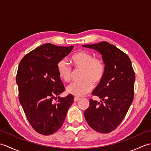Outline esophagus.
Here are the masks:
<instances>
[{"mask_svg":"<svg viewBox=\"0 0 151 151\" xmlns=\"http://www.w3.org/2000/svg\"><path fill=\"white\" fill-rule=\"evenodd\" d=\"M78 100H80V98H79V97H75V99H74V101H75V102L78 101Z\"/></svg>","mask_w":151,"mask_h":151,"instance_id":"esophagus-1","label":"esophagus"}]
</instances>
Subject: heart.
Segmentation results:
<instances>
[{"mask_svg":"<svg viewBox=\"0 0 151 151\" xmlns=\"http://www.w3.org/2000/svg\"><path fill=\"white\" fill-rule=\"evenodd\" d=\"M70 61L75 69H81L79 80L67 86V91L78 97L84 95L91 91L93 83L97 84L102 81L105 73V66L99 58L93 57L91 54L81 51L73 54ZM57 70L60 77L65 82H69L73 75L72 68L65 60H61L57 64Z\"/></svg>","mask_w":151,"mask_h":151,"instance_id":"heart-1","label":"heart"}]
</instances>
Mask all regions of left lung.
I'll return each mask as SVG.
<instances>
[{
	"label": "left lung",
	"instance_id": "1",
	"mask_svg": "<svg viewBox=\"0 0 151 151\" xmlns=\"http://www.w3.org/2000/svg\"><path fill=\"white\" fill-rule=\"evenodd\" d=\"M83 47L99 51L105 64L104 78L92 92L101 102L89 99L85 119L101 133L115 130L123 120L133 101L135 73L127 54L106 41Z\"/></svg>",
	"mask_w": 151,
	"mask_h": 151
}]
</instances>
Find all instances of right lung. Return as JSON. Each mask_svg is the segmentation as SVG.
Segmentation results:
<instances>
[{
    "label": "right lung",
    "mask_w": 151,
    "mask_h": 151,
    "mask_svg": "<svg viewBox=\"0 0 151 151\" xmlns=\"http://www.w3.org/2000/svg\"><path fill=\"white\" fill-rule=\"evenodd\" d=\"M73 49L46 43L19 63L16 75L19 100L32 127L43 135H50L62 126L74 101L73 95L59 97L65 88L57 70L58 63Z\"/></svg>",
    "instance_id": "right-lung-1"
}]
</instances>
